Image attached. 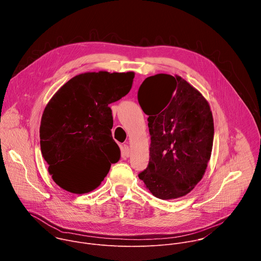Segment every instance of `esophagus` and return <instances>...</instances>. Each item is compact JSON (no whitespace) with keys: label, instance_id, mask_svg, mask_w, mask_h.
Instances as JSON below:
<instances>
[{"label":"esophagus","instance_id":"obj_1","mask_svg":"<svg viewBox=\"0 0 261 261\" xmlns=\"http://www.w3.org/2000/svg\"><path fill=\"white\" fill-rule=\"evenodd\" d=\"M122 156L124 158H128L130 156V147L129 145L125 144L123 147H122Z\"/></svg>","mask_w":261,"mask_h":261}]
</instances>
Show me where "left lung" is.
Wrapping results in <instances>:
<instances>
[{"label": "left lung", "instance_id": "1", "mask_svg": "<svg viewBox=\"0 0 261 261\" xmlns=\"http://www.w3.org/2000/svg\"><path fill=\"white\" fill-rule=\"evenodd\" d=\"M138 102L148 116L150 162L138 174L155 197L187 195L201 180L211 159L214 120L208 102L178 75L144 80Z\"/></svg>", "mask_w": 261, "mask_h": 261}]
</instances>
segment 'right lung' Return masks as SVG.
Instances as JSON below:
<instances>
[{"instance_id":"add662e5","label":"right lung","mask_w":261,"mask_h":261,"mask_svg":"<svg viewBox=\"0 0 261 261\" xmlns=\"http://www.w3.org/2000/svg\"><path fill=\"white\" fill-rule=\"evenodd\" d=\"M135 73L86 72L72 77L44 108L40 146L55 182L70 193L99 187L111 163L121 158L111 136L110 103L126 96Z\"/></svg>"}]
</instances>
